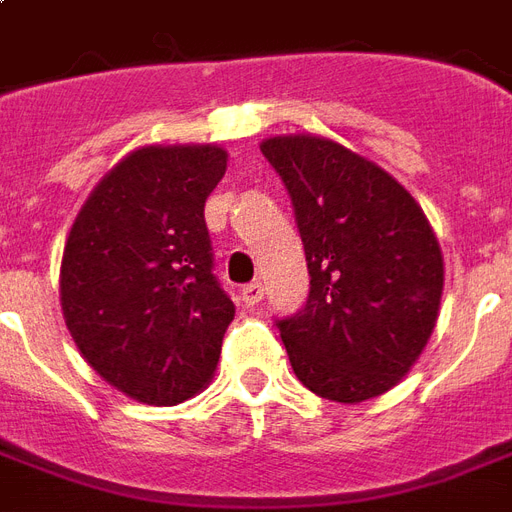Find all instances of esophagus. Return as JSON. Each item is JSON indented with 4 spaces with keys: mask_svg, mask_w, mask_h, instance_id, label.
<instances>
[{
    "mask_svg": "<svg viewBox=\"0 0 512 512\" xmlns=\"http://www.w3.org/2000/svg\"><path fill=\"white\" fill-rule=\"evenodd\" d=\"M265 290H263V282H249L241 287V300L247 303V306H257L260 300H263Z\"/></svg>",
    "mask_w": 512,
    "mask_h": 512,
    "instance_id": "esophagus-1",
    "label": "esophagus"
}]
</instances>
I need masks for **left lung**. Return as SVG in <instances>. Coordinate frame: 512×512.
Returning <instances> with one entry per match:
<instances>
[{
  "mask_svg": "<svg viewBox=\"0 0 512 512\" xmlns=\"http://www.w3.org/2000/svg\"><path fill=\"white\" fill-rule=\"evenodd\" d=\"M295 206L311 292L279 322L300 384L362 403L408 376L440 314L443 252L413 195L378 163L314 134L260 142Z\"/></svg>",
  "mask_w": 512,
  "mask_h": 512,
  "instance_id": "obj_1",
  "label": "left lung"
}]
</instances>
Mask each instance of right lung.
Instances as JSON below:
<instances>
[{
  "label": "right lung",
  "instance_id": "obj_1",
  "mask_svg": "<svg viewBox=\"0 0 512 512\" xmlns=\"http://www.w3.org/2000/svg\"><path fill=\"white\" fill-rule=\"evenodd\" d=\"M225 169L220 144L139 147L99 179L66 236V330L136 403L190 400L217 370L236 308L212 273L204 204Z\"/></svg>",
  "mask_w": 512,
  "mask_h": 512
}]
</instances>
